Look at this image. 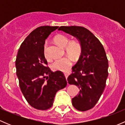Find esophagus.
<instances>
[{"label":"esophagus","instance_id":"obj_1","mask_svg":"<svg viewBox=\"0 0 125 125\" xmlns=\"http://www.w3.org/2000/svg\"><path fill=\"white\" fill-rule=\"evenodd\" d=\"M64 74H65V77H66V79H67L68 77V75H70V74H69L68 73H65Z\"/></svg>","mask_w":125,"mask_h":125}]
</instances>
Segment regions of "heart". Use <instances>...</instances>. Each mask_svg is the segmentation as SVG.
<instances>
[{
    "mask_svg": "<svg viewBox=\"0 0 125 125\" xmlns=\"http://www.w3.org/2000/svg\"><path fill=\"white\" fill-rule=\"evenodd\" d=\"M55 42L61 47H66V52L68 54L74 58H76L80 54L81 47L79 42L76 41H71L69 43V39L66 36L62 34H59L54 38ZM47 43H45L43 47L44 55L46 59L48 58L46 51ZM72 65V60L69 57H63L55 59L51 64V67L54 70L61 71H68Z\"/></svg>",
    "mask_w": 125,
    "mask_h": 125,
    "instance_id": "heart-1",
    "label": "heart"
}]
</instances>
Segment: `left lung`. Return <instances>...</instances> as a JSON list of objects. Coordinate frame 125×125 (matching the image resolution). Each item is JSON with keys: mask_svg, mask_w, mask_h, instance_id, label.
I'll return each mask as SVG.
<instances>
[{"mask_svg": "<svg viewBox=\"0 0 125 125\" xmlns=\"http://www.w3.org/2000/svg\"><path fill=\"white\" fill-rule=\"evenodd\" d=\"M74 36L80 42L81 53L68 77L70 85L79 88L72 99L75 109L85 111L99 101L106 86L108 75V60L103 45L90 31L82 26H62L58 29Z\"/></svg>", "mask_w": 125, "mask_h": 125, "instance_id": "obj_1", "label": "left lung"}]
</instances>
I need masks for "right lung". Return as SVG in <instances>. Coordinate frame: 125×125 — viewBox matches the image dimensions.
I'll list each match as a JSON object with an SVG mask.
<instances>
[{
  "instance_id": "1",
  "label": "right lung",
  "mask_w": 125,
  "mask_h": 125,
  "mask_svg": "<svg viewBox=\"0 0 125 125\" xmlns=\"http://www.w3.org/2000/svg\"><path fill=\"white\" fill-rule=\"evenodd\" d=\"M58 28H37L21 44L16 57V74L21 91L28 103L39 110L51 108L57 92L67 85L62 72H52L46 66L43 53L45 40Z\"/></svg>"
}]
</instances>
